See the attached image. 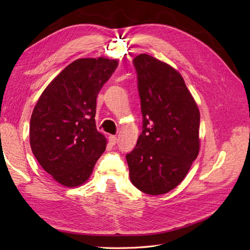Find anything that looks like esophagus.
I'll return each mask as SVG.
<instances>
[{"label": "esophagus", "mask_w": 250, "mask_h": 250, "mask_svg": "<svg viewBox=\"0 0 250 250\" xmlns=\"http://www.w3.org/2000/svg\"><path fill=\"white\" fill-rule=\"evenodd\" d=\"M117 142H118V139H117L116 135H110L109 136V144L110 145H115Z\"/></svg>", "instance_id": "esophagus-1"}]
</instances>
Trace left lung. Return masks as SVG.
Listing matches in <instances>:
<instances>
[{
    "label": "left lung",
    "mask_w": 250,
    "mask_h": 250,
    "mask_svg": "<svg viewBox=\"0 0 250 250\" xmlns=\"http://www.w3.org/2000/svg\"><path fill=\"white\" fill-rule=\"evenodd\" d=\"M143 131L126 153L130 179L142 192L159 195L183 182L200 150V111L182 75L142 54L133 59Z\"/></svg>",
    "instance_id": "8db88e82"
}]
</instances>
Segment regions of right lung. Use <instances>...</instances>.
Wrapping results in <instances>:
<instances>
[{
	"mask_svg": "<svg viewBox=\"0 0 250 250\" xmlns=\"http://www.w3.org/2000/svg\"><path fill=\"white\" fill-rule=\"evenodd\" d=\"M117 66L118 61L102 57L75 60L46 87L32 113V152L65 187L86 183L105 151L94 119L97 97Z\"/></svg>",
	"mask_w": 250,
	"mask_h": 250,
	"instance_id": "add662e5",
	"label": "right lung"
}]
</instances>
